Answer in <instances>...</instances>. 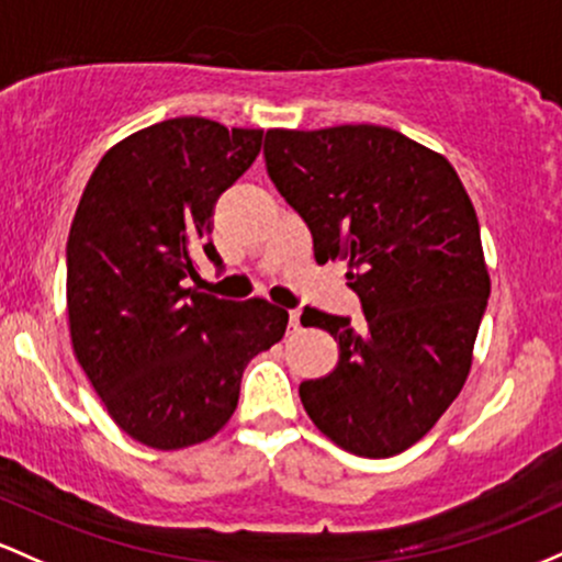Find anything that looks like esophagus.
Segmentation results:
<instances>
[{
	"label": "esophagus",
	"instance_id": "1",
	"mask_svg": "<svg viewBox=\"0 0 562 562\" xmlns=\"http://www.w3.org/2000/svg\"><path fill=\"white\" fill-rule=\"evenodd\" d=\"M289 329L292 331L300 329V311H289Z\"/></svg>",
	"mask_w": 562,
	"mask_h": 562
}]
</instances>
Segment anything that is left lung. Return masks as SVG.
<instances>
[{"mask_svg": "<svg viewBox=\"0 0 562 562\" xmlns=\"http://www.w3.org/2000/svg\"><path fill=\"white\" fill-rule=\"evenodd\" d=\"M265 161L315 262H348L366 318L305 307L302 326L329 331L339 358L300 384L302 406L339 449L395 457L468 382L491 294L475 206L446 156L376 124L268 130Z\"/></svg>", "mask_w": 562, "mask_h": 562, "instance_id": "obj_1", "label": "left lung"}]
</instances>
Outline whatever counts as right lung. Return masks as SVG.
<instances>
[{"mask_svg": "<svg viewBox=\"0 0 562 562\" xmlns=\"http://www.w3.org/2000/svg\"><path fill=\"white\" fill-rule=\"evenodd\" d=\"M262 130L201 116L150 124L94 167L66 247L74 356L109 417L137 443L178 451L236 412L241 374L283 337L289 313L182 286L214 251L220 193L257 159Z\"/></svg>", "mask_w": 562, "mask_h": 562, "instance_id": "right-lung-1", "label": "right lung"}]
</instances>
